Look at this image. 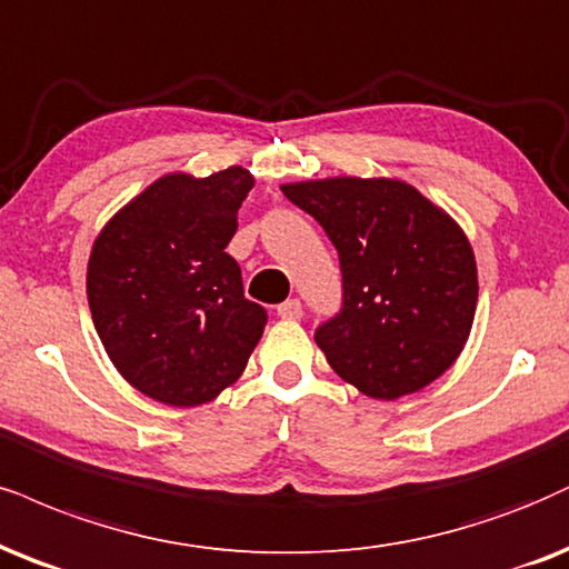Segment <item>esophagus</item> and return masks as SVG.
Returning a JSON list of instances; mask_svg holds the SVG:
<instances>
[{
    "label": "esophagus",
    "mask_w": 569,
    "mask_h": 569,
    "mask_svg": "<svg viewBox=\"0 0 569 569\" xmlns=\"http://www.w3.org/2000/svg\"><path fill=\"white\" fill-rule=\"evenodd\" d=\"M277 313L282 319H303V303H300L298 298H290L277 308Z\"/></svg>",
    "instance_id": "34e87169"
}]
</instances>
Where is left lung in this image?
Returning a JSON list of instances; mask_svg holds the SVG:
<instances>
[{"label":"left lung","instance_id":"1","mask_svg":"<svg viewBox=\"0 0 569 569\" xmlns=\"http://www.w3.org/2000/svg\"><path fill=\"white\" fill-rule=\"evenodd\" d=\"M282 192L340 256L342 308L313 335L329 367L380 401L438 380L478 308V266L459 223L398 179L298 181Z\"/></svg>","mask_w":569,"mask_h":569}]
</instances>
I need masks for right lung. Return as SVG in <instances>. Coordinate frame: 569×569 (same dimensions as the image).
Instances as JSON below:
<instances>
[{
	"mask_svg": "<svg viewBox=\"0 0 569 569\" xmlns=\"http://www.w3.org/2000/svg\"><path fill=\"white\" fill-rule=\"evenodd\" d=\"M252 189L240 166L168 173L104 223L87 269L97 335L123 380L160 403L213 401L248 367L266 308L227 252Z\"/></svg>",
	"mask_w": 569,
	"mask_h": 569,
	"instance_id": "add662e5",
	"label": "right lung"
}]
</instances>
